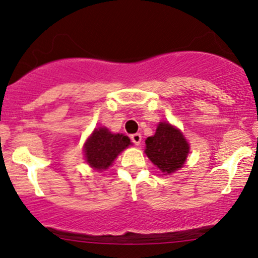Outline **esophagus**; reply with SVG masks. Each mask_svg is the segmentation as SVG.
I'll use <instances>...</instances> for the list:
<instances>
[{
    "mask_svg": "<svg viewBox=\"0 0 258 258\" xmlns=\"http://www.w3.org/2000/svg\"><path fill=\"white\" fill-rule=\"evenodd\" d=\"M131 141L133 142V144H136V146H139L142 142V135L141 133H133L131 135Z\"/></svg>",
    "mask_w": 258,
    "mask_h": 258,
    "instance_id": "obj_1",
    "label": "esophagus"
}]
</instances>
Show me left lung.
I'll return each instance as SVG.
<instances>
[{"instance_id":"left-lung-1","label":"left lung","mask_w":258,"mask_h":258,"mask_svg":"<svg viewBox=\"0 0 258 258\" xmlns=\"http://www.w3.org/2000/svg\"><path fill=\"white\" fill-rule=\"evenodd\" d=\"M148 158L165 174L173 173L184 165L189 144L178 128L168 122H160L155 135L146 141Z\"/></svg>"}]
</instances>
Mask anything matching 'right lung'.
<instances>
[{"label":"right lung","mask_w":258,"mask_h":258,"mask_svg":"<svg viewBox=\"0 0 258 258\" xmlns=\"http://www.w3.org/2000/svg\"><path fill=\"white\" fill-rule=\"evenodd\" d=\"M131 144V139L127 136L111 133L106 127H98L86 141L85 159L94 170H106L111 166L117 155Z\"/></svg>","instance_id":"add662e5"}]
</instances>
